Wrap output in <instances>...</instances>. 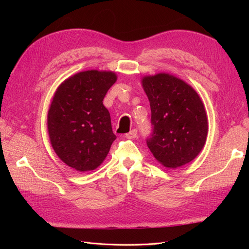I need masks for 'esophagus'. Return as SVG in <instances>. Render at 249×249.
Wrapping results in <instances>:
<instances>
[{
	"label": "esophagus",
	"instance_id": "esophagus-1",
	"mask_svg": "<svg viewBox=\"0 0 249 249\" xmlns=\"http://www.w3.org/2000/svg\"><path fill=\"white\" fill-rule=\"evenodd\" d=\"M137 137H138V133H137V130H135V129L125 134V138H127V139H133V138H137Z\"/></svg>",
	"mask_w": 249,
	"mask_h": 249
}]
</instances>
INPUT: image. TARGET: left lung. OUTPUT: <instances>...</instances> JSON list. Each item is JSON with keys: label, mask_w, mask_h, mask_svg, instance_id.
<instances>
[{"label": "left lung", "mask_w": 249, "mask_h": 249, "mask_svg": "<svg viewBox=\"0 0 249 249\" xmlns=\"http://www.w3.org/2000/svg\"><path fill=\"white\" fill-rule=\"evenodd\" d=\"M152 111V134L146 144L165 167L178 168L191 162L206 143L208 120L196 91L168 73L142 79Z\"/></svg>", "instance_id": "left-lung-1"}]
</instances>
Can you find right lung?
<instances>
[{
	"mask_svg": "<svg viewBox=\"0 0 249 249\" xmlns=\"http://www.w3.org/2000/svg\"><path fill=\"white\" fill-rule=\"evenodd\" d=\"M116 79L112 71H82L64 81L53 97L48 113L52 146L78 171L99 167L116 139L110 113L103 105Z\"/></svg>",
	"mask_w": 249,
	"mask_h": 249,
	"instance_id": "1",
	"label": "right lung"
}]
</instances>
